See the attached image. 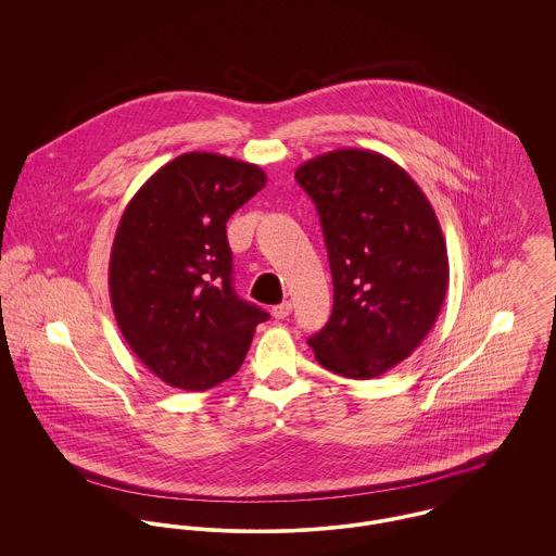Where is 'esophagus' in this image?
Returning <instances> with one entry per match:
<instances>
[{
    "label": "esophagus",
    "mask_w": 556,
    "mask_h": 556,
    "mask_svg": "<svg viewBox=\"0 0 556 556\" xmlns=\"http://www.w3.org/2000/svg\"><path fill=\"white\" fill-rule=\"evenodd\" d=\"M291 311H293V306H291V302H282V304H278V306H274V311H271V315L276 318H287L291 315Z\"/></svg>",
    "instance_id": "1"
}]
</instances>
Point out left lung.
I'll list each match as a JSON object with an SVG mask.
<instances>
[{
  "mask_svg": "<svg viewBox=\"0 0 556 556\" xmlns=\"http://www.w3.org/2000/svg\"><path fill=\"white\" fill-rule=\"evenodd\" d=\"M295 179L317 205L333 280L331 317L308 344L323 368L375 379L441 313L450 285L441 225L410 175L370 150L320 154Z\"/></svg>",
  "mask_w": 556,
  "mask_h": 556,
  "instance_id": "obj_1",
  "label": "left lung"
}]
</instances>
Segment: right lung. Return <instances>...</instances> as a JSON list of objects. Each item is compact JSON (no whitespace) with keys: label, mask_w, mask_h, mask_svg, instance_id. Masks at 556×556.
<instances>
[{"label":"right lung","mask_w":556,"mask_h":556,"mask_svg":"<svg viewBox=\"0 0 556 556\" xmlns=\"http://www.w3.org/2000/svg\"><path fill=\"white\" fill-rule=\"evenodd\" d=\"M250 162L190 152L159 168L122 214L109 261L115 320L166 386L205 392L243 364L269 315L239 300L227 220L263 186Z\"/></svg>","instance_id":"obj_1"}]
</instances>
